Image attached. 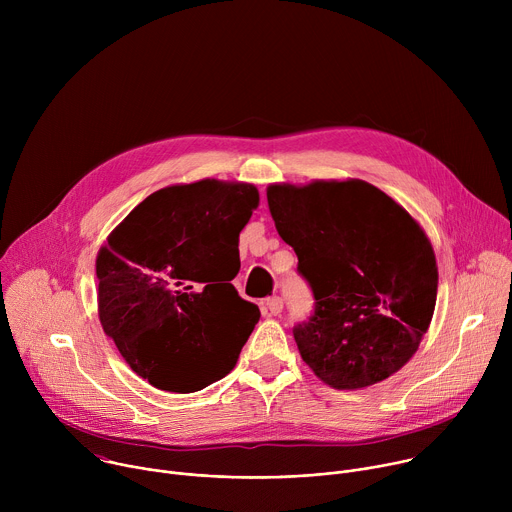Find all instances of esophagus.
I'll use <instances>...</instances> for the list:
<instances>
[{"label": "esophagus", "instance_id": "1", "mask_svg": "<svg viewBox=\"0 0 512 512\" xmlns=\"http://www.w3.org/2000/svg\"><path fill=\"white\" fill-rule=\"evenodd\" d=\"M265 310L271 314V316H279L281 310H283V300L279 296H273L265 302Z\"/></svg>", "mask_w": 512, "mask_h": 512}]
</instances>
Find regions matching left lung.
<instances>
[{"label": "left lung", "instance_id": "left-lung-1", "mask_svg": "<svg viewBox=\"0 0 512 512\" xmlns=\"http://www.w3.org/2000/svg\"><path fill=\"white\" fill-rule=\"evenodd\" d=\"M267 202L316 300L294 328L304 362L334 389L395 375L435 310V253L419 223L364 180L271 184Z\"/></svg>", "mask_w": 512, "mask_h": 512}]
</instances>
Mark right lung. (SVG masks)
<instances>
[{
	"mask_svg": "<svg viewBox=\"0 0 512 512\" xmlns=\"http://www.w3.org/2000/svg\"><path fill=\"white\" fill-rule=\"evenodd\" d=\"M253 184L214 178L139 202L97 255L99 320L133 373L170 393L229 375L261 312L231 279Z\"/></svg>",
	"mask_w": 512,
	"mask_h": 512,
	"instance_id": "right-lung-1",
	"label": "right lung"
}]
</instances>
